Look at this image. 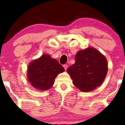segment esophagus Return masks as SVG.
<instances>
[{
  "mask_svg": "<svg viewBox=\"0 0 125 125\" xmlns=\"http://www.w3.org/2000/svg\"><path fill=\"white\" fill-rule=\"evenodd\" d=\"M63 66L64 69L65 70H66L67 69V64H63Z\"/></svg>",
  "mask_w": 125,
  "mask_h": 125,
  "instance_id": "1",
  "label": "esophagus"
}]
</instances>
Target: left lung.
<instances>
[{"mask_svg": "<svg viewBox=\"0 0 125 125\" xmlns=\"http://www.w3.org/2000/svg\"><path fill=\"white\" fill-rule=\"evenodd\" d=\"M73 83L81 91L87 92L102 83L107 72L105 57L94 48L79 51L75 63L67 70Z\"/></svg>", "mask_w": 125, "mask_h": 125, "instance_id": "1", "label": "left lung"}]
</instances>
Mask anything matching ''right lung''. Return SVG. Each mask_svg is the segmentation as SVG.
Segmentation results:
<instances>
[{
    "label": "right lung",
    "instance_id": "add662e5",
    "mask_svg": "<svg viewBox=\"0 0 125 125\" xmlns=\"http://www.w3.org/2000/svg\"><path fill=\"white\" fill-rule=\"evenodd\" d=\"M64 71L63 67L56 60L48 54H44L30 63L28 78L34 87L46 90L52 86L56 76Z\"/></svg>",
    "mask_w": 125,
    "mask_h": 125
}]
</instances>
